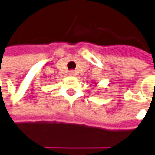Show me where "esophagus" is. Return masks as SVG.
<instances>
[{
	"label": "esophagus",
	"mask_w": 155,
	"mask_h": 155,
	"mask_svg": "<svg viewBox=\"0 0 155 155\" xmlns=\"http://www.w3.org/2000/svg\"><path fill=\"white\" fill-rule=\"evenodd\" d=\"M69 74H70L71 76H74V75H75V71H69Z\"/></svg>",
	"instance_id": "obj_1"
}]
</instances>
